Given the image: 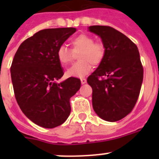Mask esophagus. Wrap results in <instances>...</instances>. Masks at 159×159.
Listing matches in <instances>:
<instances>
[{
	"label": "esophagus",
	"mask_w": 159,
	"mask_h": 159,
	"mask_svg": "<svg viewBox=\"0 0 159 159\" xmlns=\"http://www.w3.org/2000/svg\"><path fill=\"white\" fill-rule=\"evenodd\" d=\"M80 80H81V84H86V82H87V80L85 78H82Z\"/></svg>",
	"instance_id": "obj_1"
}]
</instances>
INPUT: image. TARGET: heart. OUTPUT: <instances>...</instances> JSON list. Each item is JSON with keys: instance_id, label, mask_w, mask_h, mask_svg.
I'll return each instance as SVG.
<instances>
[{"instance_id": "heart-1", "label": "heart", "mask_w": 159, "mask_h": 159, "mask_svg": "<svg viewBox=\"0 0 159 159\" xmlns=\"http://www.w3.org/2000/svg\"><path fill=\"white\" fill-rule=\"evenodd\" d=\"M71 50L66 46L58 48L57 57L62 65L70 64L74 59V53H79V62L71 66L67 70L69 76L83 77L92 71L93 65L98 66L103 61L106 54L104 44L95 42L92 36L80 34L71 40Z\"/></svg>"}]
</instances>
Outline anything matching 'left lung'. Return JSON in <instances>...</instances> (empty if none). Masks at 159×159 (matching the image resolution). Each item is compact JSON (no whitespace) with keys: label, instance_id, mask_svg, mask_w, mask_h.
I'll use <instances>...</instances> for the list:
<instances>
[{"label":"left lung","instance_id":"left-lung-1","mask_svg":"<svg viewBox=\"0 0 159 159\" xmlns=\"http://www.w3.org/2000/svg\"><path fill=\"white\" fill-rule=\"evenodd\" d=\"M89 31L100 36L106 48L103 61L87 80L93 109L106 121H119L131 112L139 96L143 67L139 49L110 26L93 25Z\"/></svg>","mask_w":159,"mask_h":159}]
</instances>
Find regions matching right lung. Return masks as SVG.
<instances>
[{
    "label": "right lung",
    "mask_w": 159,
    "mask_h": 159,
    "mask_svg": "<svg viewBox=\"0 0 159 159\" xmlns=\"http://www.w3.org/2000/svg\"><path fill=\"white\" fill-rule=\"evenodd\" d=\"M75 28L43 29L20 45L11 65L14 95L23 113L44 128L66 121L71 112L70 98L80 88V80L64 75L57 49L75 32Z\"/></svg>",
    "instance_id": "right-lung-1"
}]
</instances>
